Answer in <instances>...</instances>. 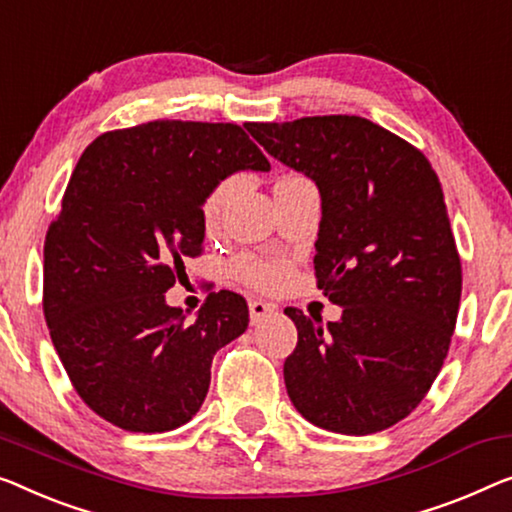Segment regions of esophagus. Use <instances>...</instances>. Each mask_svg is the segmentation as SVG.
<instances>
[{
	"label": "esophagus",
	"instance_id": "1",
	"mask_svg": "<svg viewBox=\"0 0 512 512\" xmlns=\"http://www.w3.org/2000/svg\"><path fill=\"white\" fill-rule=\"evenodd\" d=\"M248 308H250V322H253V324H259L264 317H269V315H273V312H276V305L266 303L262 299H253L248 303Z\"/></svg>",
	"mask_w": 512,
	"mask_h": 512
}]
</instances>
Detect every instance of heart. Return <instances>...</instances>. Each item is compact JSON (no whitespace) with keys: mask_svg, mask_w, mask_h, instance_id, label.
I'll return each instance as SVG.
<instances>
[{"mask_svg":"<svg viewBox=\"0 0 512 512\" xmlns=\"http://www.w3.org/2000/svg\"><path fill=\"white\" fill-rule=\"evenodd\" d=\"M282 179H301V177H282ZM227 200V186H220L211 193V197L204 204V216L207 223H216L223 213ZM234 271L243 282L253 285L257 289H278L282 282L287 280L289 262L278 255H239L234 259Z\"/></svg>","mask_w":512,"mask_h":512,"instance_id":"1","label":"heart"}]
</instances>
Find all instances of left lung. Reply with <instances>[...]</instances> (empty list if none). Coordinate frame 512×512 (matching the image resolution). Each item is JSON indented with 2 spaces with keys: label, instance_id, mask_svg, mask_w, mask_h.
<instances>
[{
  "label": "left lung",
  "instance_id": "left-lung-1",
  "mask_svg": "<svg viewBox=\"0 0 512 512\" xmlns=\"http://www.w3.org/2000/svg\"><path fill=\"white\" fill-rule=\"evenodd\" d=\"M280 163L317 183L315 276L338 322L285 308L299 342L285 386L299 414L363 437L407 418L451 347L462 264L444 193L414 144L349 114L248 124Z\"/></svg>",
  "mask_w": 512,
  "mask_h": 512
}]
</instances>
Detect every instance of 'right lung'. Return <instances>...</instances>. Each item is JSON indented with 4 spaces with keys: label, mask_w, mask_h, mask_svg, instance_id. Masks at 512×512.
<instances>
[{
    "label": "right lung",
    "mask_w": 512,
    "mask_h": 512,
    "mask_svg": "<svg viewBox=\"0 0 512 512\" xmlns=\"http://www.w3.org/2000/svg\"><path fill=\"white\" fill-rule=\"evenodd\" d=\"M239 170H271L236 124L158 119L96 137L43 246V315L82 402L128 432L200 411L220 347L248 329L241 294L213 292L188 322L165 292L202 255V204Z\"/></svg>",
    "instance_id": "right-lung-1"
}]
</instances>
